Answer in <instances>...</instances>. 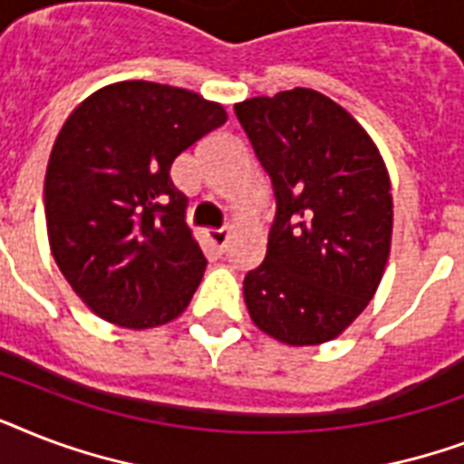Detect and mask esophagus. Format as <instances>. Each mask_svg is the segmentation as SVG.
Returning a JSON list of instances; mask_svg holds the SVG:
<instances>
[{"label": "esophagus", "mask_w": 464, "mask_h": 464, "mask_svg": "<svg viewBox=\"0 0 464 464\" xmlns=\"http://www.w3.org/2000/svg\"><path fill=\"white\" fill-rule=\"evenodd\" d=\"M207 240H209L214 247H218V250H224L226 243H228V231H226V228H209V231H207Z\"/></svg>", "instance_id": "1"}]
</instances>
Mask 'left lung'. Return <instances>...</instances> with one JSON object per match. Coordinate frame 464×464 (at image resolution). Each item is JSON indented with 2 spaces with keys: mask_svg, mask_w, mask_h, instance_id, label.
<instances>
[{
  "mask_svg": "<svg viewBox=\"0 0 464 464\" xmlns=\"http://www.w3.org/2000/svg\"><path fill=\"white\" fill-rule=\"evenodd\" d=\"M236 115L276 199L267 255L243 282L247 313L284 344L330 342L363 313L388 265L385 160L342 105L313 89L247 98Z\"/></svg>",
  "mask_w": 464,
  "mask_h": 464,
  "instance_id": "8db88e82",
  "label": "left lung"
}]
</instances>
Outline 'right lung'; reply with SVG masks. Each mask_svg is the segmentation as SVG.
Returning a JSON list of instances; mask_svg holds the SVG:
<instances>
[{
	"instance_id": "add662e5",
	"label": "right lung",
	"mask_w": 464,
	"mask_h": 464,
	"mask_svg": "<svg viewBox=\"0 0 464 464\" xmlns=\"http://www.w3.org/2000/svg\"><path fill=\"white\" fill-rule=\"evenodd\" d=\"M226 118L224 105L154 82L103 86L67 118L47 160V238L98 317L149 330L189 305L207 260L170 166Z\"/></svg>"
}]
</instances>
